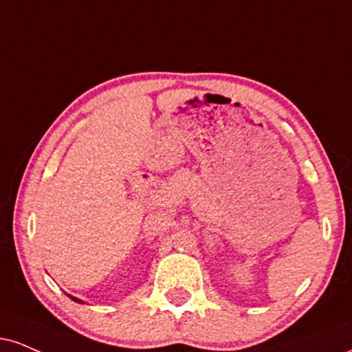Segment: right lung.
Listing matches in <instances>:
<instances>
[{"label": "right lung", "mask_w": 352, "mask_h": 352, "mask_svg": "<svg viewBox=\"0 0 352 352\" xmlns=\"http://www.w3.org/2000/svg\"><path fill=\"white\" fill-rule=\"evenodd\" d=\"M69 297H70L72 300H74V302H77V303H83L82 300H80V298H75V297H72V295H69Z\"/></svg>", "instance_id": "add662e5"}]
</instances>
